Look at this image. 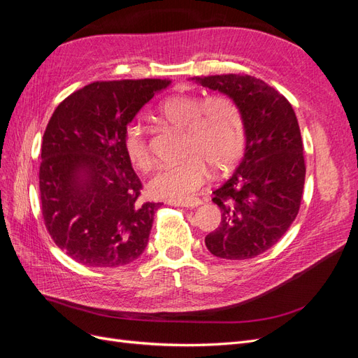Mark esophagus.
<instances>
[{"label": "esophagus", "instance_id": "esophagus-1", "mask_svg": "<svg viewBox=\"0 0 358 358\" xmlns=\"http://www.w3.org/2000/svg\"><path fill=\"white\" fill-rule=\"evenodd\" d=\"M167 204L171 206H182V208H196V206L201 204V200L199 199H182V200H169Z\"/></svg>", "mask_w": 358, "mask_h": 358}]
</instances>
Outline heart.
I'll return each mask as SVG.
<instances>
[{
  "label": "heart",
  "mask_w": 358,
  "mask_h": 358,
  "mask_svg": "<svg viewBox=\"0 0 358 358\" xmlns=\"http://www.w3.org/2000/svg\"><path fill=\"white\" fill-rule=\"evenodd\" d=\"M158 113L169 122L187 128L185 159L162 166L149 182V189L157 197L179 200L196 192L209 179L210 167L227 171L243 155L246 129L237 104L225 95L201 96L196 94L171 95L159 106ZM125 152L138 170L154 166L145 128L128 125L124 138Z\"/></svg>",
  "instance_id": "obj_1"
}]
</instances>
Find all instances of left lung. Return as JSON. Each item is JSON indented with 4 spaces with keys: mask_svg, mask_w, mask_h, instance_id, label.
Masks as SVG:
<instances>
[{
    "mask_svg": "<svg viewBox=\"0 0 358 358\" xmlns=\"http://www.w3.org/2000/svg\"><path fill=\"white\" fill-rule=\"evenodd\" d=\"M194 80L229 95L246 129L241 166L213 191L221 224L206 236V246L225 259L254 258L279 242L300 209L306 164L297 116L282 94L254 76H196Z\"/></svg>",
    "mask_w": 358,
    "mask_h": 358,
    "instance_id": "8db88e82",
    "label": "left lung"
}]
</instances>
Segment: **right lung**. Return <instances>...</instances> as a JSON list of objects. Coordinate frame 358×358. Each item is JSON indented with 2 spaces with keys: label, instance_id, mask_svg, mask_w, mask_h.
<instances>
[{
  "label": "right lung",
  "instance_id": "add662e5",
  "mask_svg": "<svg viewBox=\"0 0 358 358\" xmlns=\"http://www.w3.org/2000/svg\"><path fill=\"white\" fill-rule=\"evenodd\" d=\"M169 79L107 80L61 101L41 143L40 200L57 246L86 267H121L142 255L161 203L140 200L142 182L127 125Z\"/></svg>",
  "mask_w": 358,
  "mask_h": 358
}]
</instances>
